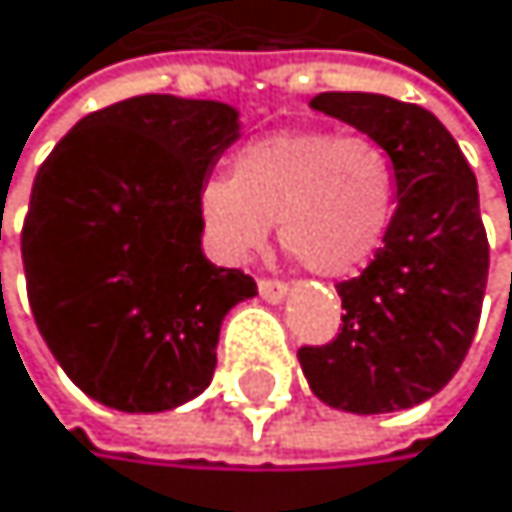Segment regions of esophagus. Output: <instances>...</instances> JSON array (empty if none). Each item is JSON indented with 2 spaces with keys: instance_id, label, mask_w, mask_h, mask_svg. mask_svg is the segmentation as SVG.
Wrapping results in <instances>:
<instances>
[{
  "instance_id": "34e87169",
  "label": "esophagus",
  "mask_w": 512,
  "mask_h": 512,
  "mask_svg": "<svg viewBox=\"0 0 512 512\" xmlns=\"http://www.w3.org/2000/svg\"><path fill=\"white\" fill-rule=\"evenodd\" d=\"M258 289H261V295L267 301H282V298H286V292H289V286L282 279H261Z\"/></svg>"
}]
</instances>
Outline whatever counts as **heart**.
<instances>
[{
	"label": "heart",
	"instance_id": "heart-1",
	"mask_svg": "<svg viewBox=\"0 0 512 512\" xmlns=\"http://www.w3.org/2000/svg\"><path fill=\"white\" fill-rule=\"evenodd\" d=\"M398 173L363 133L286 130L248 142L233 177L198 189V217L226 261H248L279 223V239L317 276L360 270L395 217Z\"/></svg>",
	"mask_w": 512,
	"mask_h": 512
}]
</instances>
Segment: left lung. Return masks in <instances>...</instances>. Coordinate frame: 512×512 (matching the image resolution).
I'll list each match as a JSON object with an SVG mask.
<instances>
[{"label": "left lung", "instance_id": "left-lung-1", "mask_svg": "<svg viewBox=\"0 0 512 512\" xmlns=\"http://www.w3.org/2000/svg\"><path fill=\"white\" fill-rule=\"evenodd\" d=\"M311 108L379 139L395 158L398 208L376 258L339 282L342 326L298 351L311 392L348 413H392L438 395L473 345L488 282L479 186L426 108L376 92H320Z\"/></svg>", "mask_w": 512, "mask_h": 512}]
</instances>
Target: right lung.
Listing matches in <instances>:
<instances>
[{"label":"right lung","mask_w":512,"mask_h":512,"mask_svg":"<svg viewBox=\"0 0 512 512\" xmlns=\"http://www.w3.org/2000/svg\"><path fill=\"white\" fill-rule=\"evenodd\" d=\"M236 136L223 102L133 96L86 114L36 170L21 230L30 311L92 401L158 413L211 385L223 317L258 295L201 251L198 189Z\"/></svg>","instance_id":"right-lung-1"}]
</instances>
